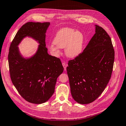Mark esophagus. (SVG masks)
<instances>
[{
    "label": "esophagus",
    "instance_id": "1",
    "mask_svg": "<svg viewBox=\"0 0 126 126\" xmlns=\"http://www.w3.org/2000/svg\"><path fill=\"white\" fill-rule=\"evenodd\" d=\"M62 65L63 66L64 70L65 71L66 70V67H67V64H66V63L65 62H63L62 63Z\"/></svg>",
    "mask_w": 126,
    "mask_h": 126
}]
</instances>
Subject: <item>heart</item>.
I'll return each instance as SVG.
<instances>
[{
	"mask_svg": "<svg viewBox=\"0 0 126 126\" xmlns=\"http://www.w3.org/2000/svg\"><path fill=\"white\" fill-rule=\"evenodd\" d=\"M84 36L79 31L70 28H64L59 30L53 38V43L49 49L55 54L60 53L59 48H65L66 55L68 57L75 58L78 56L83 49Z\"/></svg>",
	"mask_w": 126,
	"mask_h": 126,
	"instance_id": "heart-1",
	"label": "heart"
}]
</instances>
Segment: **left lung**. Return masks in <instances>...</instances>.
I'll list each match as a JSON object with an SVG mask.
<instances>
[{"label":"left lung","mask_w":126,"mask_h":126,"mask_svg":"<svg viewBox=\"0 0 126 126\" xmlns=\"http://www.w3.org/2000/svg\"><path fill=\"white\" fill-rule=\"evenodd\" d=\"M115 52L110 37L95 25V33L81 53L66 68L72 97L77 103L93 102L105 89L113 71Z\"/></svg>","instance_id":"left-lung-1"}]
</instances>
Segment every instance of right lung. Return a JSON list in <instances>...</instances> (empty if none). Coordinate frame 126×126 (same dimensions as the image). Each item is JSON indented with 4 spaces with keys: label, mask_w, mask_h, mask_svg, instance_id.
<instances>
[{
    "label": "right lung",
    "mask_w": 126,
    "mask_h": 126,
    "mask_svg": "<svg viewBox=\"0 0 126 126\" xmlns=\"http://www.w3.org/2000/svg\"><path fill=\"white\" fill-rule=\"evenodd\" d=\"M49 25V22L26 23L10 45L8 61L11 79L21 96L32 103L41 104L49 100L54 93L57 79L64 70L60 59L47 53L45 33ZM27 36L40 45L35 54L25 59L17 45Z\"/></svg>",
    "instance_id": "1"
}]
</instances>
